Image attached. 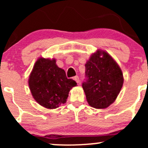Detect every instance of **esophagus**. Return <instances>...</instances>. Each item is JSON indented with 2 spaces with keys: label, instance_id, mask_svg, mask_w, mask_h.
Instances as JSON below:
<instances>
[{
  "label": "esophagus",
  "instance_id": "1",
  "mask_svg": "<svg viewBox=\"0 0 148 148\" xmlns=\"http://www.w3.org/2000/svg\"><path fill=\"white\" fill-rule=\"evenodd\" d=\"M74 80L76 81V83H78V84H79L80 80H79V76H74Z\"/></svg>",
  "mask_w": 148,
  "mask_h": 148
}]
</instances>
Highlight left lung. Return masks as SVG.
<instances>
[{
	"label": "left lung",
	"mask_w": 148,
	"mask_h": 148,
	"mask_svg": "<svg viewBox=\"0 0 148 148\" xmlns=\"http://www.w3.org/2000/svg\"><path fill=\"white\" fill-rule=\"evenodd\" d=\"M86 81L82 87L90 106L106 108L116 99L123 87L121 69L108 53L97 50L86 64Z\"/></svg>",
	"instance_id": "1"
}]
</instances>
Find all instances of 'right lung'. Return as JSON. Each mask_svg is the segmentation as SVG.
I'll list each match as a JSON object with an SVG mask.
<instances>
[{"label":"right lung","mask_w":148,"mask_h":148,"mask_svg":"<svg viewBox=\"0 0 148 148\" xmlns=\"http://www.w3.org/2000/svg\"><path fill=\"white\" fill-rule=\"evenodd\" d=\"M56 62L54 58H38L28 79L34 99L49 109L65 103L69 92L77 84L72 79H67L64 69L58 67Z\"/></svg>","instance_id":"obj_1"}]
</instances>
